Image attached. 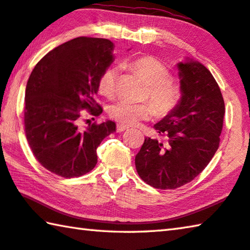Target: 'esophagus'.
Returning <instances> with one entry per match:
<instances>
[{
	"instance_id": "1",
	"label": "esophagus",
	"mask_w": 250,
	"mask_h": 250,
	"mask_svg": "<svg viewBox=\"0 0 250 250\" xmlns=\"http://www.w3.org/2000/svg\"><path fill=\"white\" fill-rule=\"evenodd\" d=\"M128 129H129V126L124 125H120V124H118V125H117V126H116L117 132H124V131L128 130Z\"/></svg>"
}]
</instances>
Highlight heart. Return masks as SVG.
Listing matches in <instances>:
<instances>
[{
	"instance_id": "obj_1",
	"label": "heart",
	"mask_w": 250,
	"mask_h": 250,
	"mask_svg": "<svg viewBox=\"0 0 250 250\" xmlns=\"http://www.w3.org/2000/svg\"><path fill=\"white\" fill-rule=\"evenodd\" d=\"M124 67L138 74L149 84L146 99L150 103L134 104L128 100H117L107 109L108 116L112 120L124 125H134L139 121L147 120L155 116L164 118L172 115L180 107L183 99V88L172 79L171 70L152 56H143L126 62ZM118 82V69L115 66H109L100 75L98 88L105 97H112L116 94Z\"/></svg>"
}]
</instances>
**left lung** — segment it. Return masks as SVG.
<instances>
[{
	"instance_id": "left-lung-1",
	"label": "left lung",
	"mask_w": 250,
	"mask_h": 250,
	"mask_svg": "<svg viewBox=\"0 0 250 250\" xmlns=\"http://www.w3.org/2000/svg\"><path fill=\"white\" fill-rule=\"evenodd\" d=\"M183 99L154 125L160 139L146 138L135 155L139 176L160 189H174L204 170L219 146L225 104L218 83L200 62H179Z\"/></svg>"
}]
</instances>
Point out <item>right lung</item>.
I'll use <instances>...</instances> for the list:
<instances>
[{"label":"right lung","instance_id":"obj_1","mask_svg":"<svg viewBox=\"0 0 250 250\" xmlns=\"http://www.w3.org/2000/svg\"><path fill=\"white\" fill-rule=\"evenodd\" d=\"M113 44L105 39L77 37L37 62L25 91L24 126L36 160L58 176L77 177L97 164V147L116 131L113 121L80 128L83 112L97 117L95 100L103 71L113 61Z\"/></svg>","mask_w":250,"mask_h":250}]
</instances>
